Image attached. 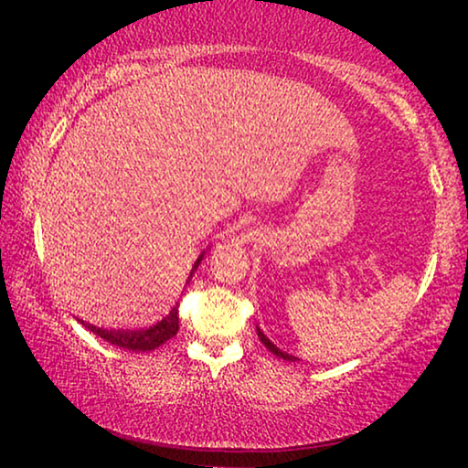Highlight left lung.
<instances>
[{"label": "left lung", "instance_id": "8db88e82", "mask_svg": "<svg viewBox=\"0 0 468 468\" xmlns=\"http://www.w3.org/2000/svg\"><path fill=\"white\" fill-rule=\"evenodd\" d=\"M258 336H260V341L266 345V349H268V351H272V354H274V356L283 357V360H292V362H293V360H296V357H293V356H290V354H285V351H281V349L277 347V345H272L271 341H268V338L264 336V332H261L260 328H258Z\"/></svg>", "mask_w": 468, "mask_h": 468}]
</instances>
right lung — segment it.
<instances>
[{
	"instance_id": "right-lung-1",
	"label": "right lung",
	"mask_w": 468,
	"mask_h": 468,
	"mask_svg": "<svg viewBox=\"0 0 468 468\" xmlns=\"http://www.w3.org/2000/svg\"><path fill=\"white\" fill-rule=\"evenodd\" d=\"M200 261H202V255L196 260L194 268H191V274H194L197 266H200ZM85 325L93 332V335H98L108 343L117 345V347H123L130 351H151L159 347V345H164L165 341H170V338L178 332V304L162 319V322L144 330H104V328H95L91 324H85Z\"/></svg>"
}]
</instances>
